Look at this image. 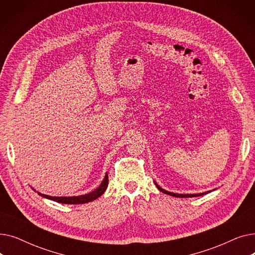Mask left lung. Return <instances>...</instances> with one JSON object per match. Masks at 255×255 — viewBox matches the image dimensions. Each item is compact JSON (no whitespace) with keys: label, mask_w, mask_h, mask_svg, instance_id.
Here are the masks:
<instances>
[{"label":"left lung","mask_w":255,"mask_h":255,"mask_svg":"<svg viewBox=\"0 0 255 255\" xmlns=\"http://www.w3.org/2000/svg\"><path fill=\"white\" fill-rule=\"evenodd\" d=\"M154 183H155L157 188H158L160 191H161V192H163V193H165V194H168V195H170V196H176V197H196V196H200V195H204V194H207V193L211 192V191H207V192H204V193H196V194H179V193H173V192L166 191V190L162 189L161 187H160L156 182H154Z\"/></svg>","instance_id":"1"}]
</instances>
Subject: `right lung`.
<instances>
[{"instance_id": "obj_1", "label": "right lung", "mask_w": 255, "mask_h": 255, "mask_svg": "<svg viewBox=\"0 0 255 255\" xmlns=\"http://www.w3.org/2000/svg\"><path fill=\"white\" fill-rule=\"evenodd\" d=\"M107 185H109V176H107V172H106V175L98 188H96L95 190L88 193V194L78 195V196H49V195L42 194L40 192H37V193L39 195H41L42 197L51 199V200H53V202H57V203L67 204V205H79V204L90 203V202H92V200H95L96 198L101 196L104 193V191L106 190Z\"/></svg>"}]
</instances>
